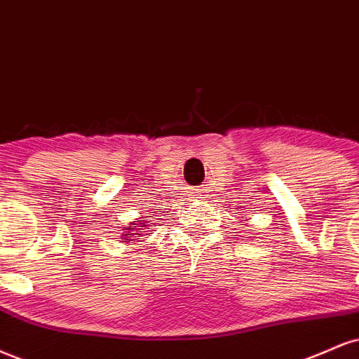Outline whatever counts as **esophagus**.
Segmentation results:
<instances>
[{
    "label": "esophagus",
    "mask_w": 359,
    "mask_h": 359,
    "mask_svg": "<svg viewBox=\"0 0 359 359\" xmlns=\"http://www.w3.org/2000/svg\"><path fill=\"white\" fill-rule=\"evenodd\" d=\"M189 194H191L192 198H201V191H197V189H192Z\"/></svg>",
    "instance_id": "1"
}]
</instances>
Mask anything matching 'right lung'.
Masks as SVG:
<instances>
[{
    "instance_id": "right-lung-1",
    "label": "right lung",
    "mask_w": 359,
    "mask_h": 359,
    "mask_svg": "<svg viewBox=\"0 0 359 359\" xmlns=\"http://www.w3.org/2000/svg\"><path fill=\"white\" fill-rule=\"evenodd\" d=\"M147 217H150V215H144V217H140V221L135 219V221L128 224V226L123 227V232H122V243H140V237L145 236V229H149L150 226V221H147Z\"/></svg>"
}]
</instances>
